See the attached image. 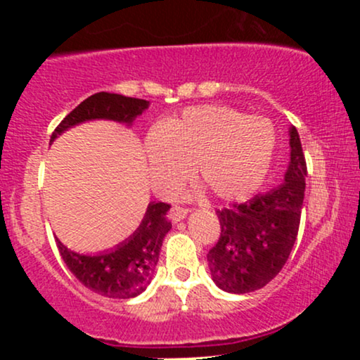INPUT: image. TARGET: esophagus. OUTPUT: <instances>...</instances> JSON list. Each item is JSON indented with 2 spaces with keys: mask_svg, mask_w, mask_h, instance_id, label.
<instances>
[{
  "mask_svg": "<svg viewBox=\"0 0 360 360\" xmlns=\"http://www.w3.org/2000/svg\"><path fill=\"white\" fill-rule=\"evenodd\" d=\"M186 217H188V210L181 208V206H172L171 212H169V218H171V221L174 223L184 220Z\"/></svg>",
  "mask_w": 360,
  "mask_h": 360,
  "instance_id": "esophagus-1",
  "label": "esophagus"
}]
</instances>
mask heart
I'll return each instance as SVG.
<instances>
[{
    "label": "heart",
    "instance_id": "b5f03b06",
    "mask_svg": "<svg viewBox=\"0 0 360 360\" xmlns=\"http://www.w3.org/2000/svg\"><path fill=\"white\" fill-rule=\"evenodd\" d=\"M148 181L169 196L189 176V166L214 198L240 201L262 184L276 147L267 120L221 105L184 110L146 137Z\"/></svg>",
    "mask_w": 360,
    "mask_h": 360
}]
</instances>
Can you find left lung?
Masks as SVG:
<instances>
[{"instance_id":"obj_1","label":"left lung","mask_w":360,"mask_h":360,"mask_svg":"<svg viewBox=\"0 0 360 360\" xmlns=\"http://www.w3.org/2000/svg\"><path fill=\"white\" fill-rule=\"evenodd\" d=\"M289 147L283 184L217 212L221 233L206 257L212 279L223 291H257L279 274L291 254L307 186V160L295 127L289 128Z\"/></svg>"}]
</instances>
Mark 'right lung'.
<instances>
[{"instance_id":"1","label":"right lung","mask_w":360,"mask_h":360,"mask_svg":"<svg viewBox=\"0 0 360 360\" xmlns=\"http://www.w3.org/2000/svg\"><path fill=\"white\" fill-rule=\"evenodd\" d=\"M147 108L148 101L146 100L105 91L96 93L86 98L62 120L53 130L51 143L69 128L91 120H113L131 125ZM169 208L171 205L167 203H148L139 229L115 249L96 255L77 254L56 238L65 266L81 284L98 295L118 300L135 298L146 291L155 272L162 240L171 230V221L166 218Z\"/></svg>"}]
</instances>
